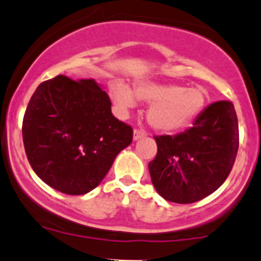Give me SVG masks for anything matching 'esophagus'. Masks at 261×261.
Segmentation results:
<instances>
[{
  "label": "esophagus",
  "mask_w": 261,
  "mask_h": 261,
  "mask_svg": "<svg viewBox=\"0 0 261 261\" xmlns=\"http://www.w3.org/2000/svg\"><path fill=\"white\" fill-rule=\"evenodd\" d=\"M146 135H147V134L145 133V131L139 130V128H135V130H134V140H135V141H136V140L145 138Z\"/></svg>",
  "instance_id": "esophagus-1"
}]
</instances>
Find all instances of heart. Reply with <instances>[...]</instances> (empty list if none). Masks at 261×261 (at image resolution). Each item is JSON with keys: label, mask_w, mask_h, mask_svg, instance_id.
<instances>
[{"label": "heart", "mask_w": 261, "mask_h": 261, "mask_svg": "<svg viewBox=\"0 0 261 261\" xmlns=\"http://www.w3.org/2000/svg\"><path fill=\"white\" fill-rule=\"evenodd\" d=\"M151 103L147 119L153 128L163 133H175L185 128L199 116L207 102L201 87L185 89L181 85L141 82L135 87V95L122 81L111 85V96L121 112L136 106V99Z\"/></svg>", "instance_id": "b5f03b06"}]
</instances>
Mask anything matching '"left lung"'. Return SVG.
I'll list each match as a JSON object with an SVG mask.
<instances>
[{
	"mask_svg": "<svg viewBox=\"0 0 261 261\" xmlns=\"http://www.w3.org/2000/svg\"><path fill=\"white\" fill-rule=\"evenodd\" d=\"M153 139L158 153L149 171L156 191L177 204L199 201L220 188L234 166L239 149L234 105L216 101L186 131Z\"/></svg>",
	"mask_w": 261,
	"mask_h": 261,
	"instance_id": "8db88e82",
	"label": "left lung"
}]
</instances>
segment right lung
<instances>
[{"label": "right lung", "mask_w": 261, "mask_h": 261, "mask_svg": "<svg viewBox=\"0 0 261 261\" xmlns=\"http://www.w3.org/2000/svg\"><path fill=\"white\" fill-rule=\"evenodd\" d=\"M24 151L43 182L68 195L94 190L133 141V127L112 115L94 80L64 75L38 85L22 122Z\"/></svg>", "instance_id": "right-lung-1"}]
</instances>
